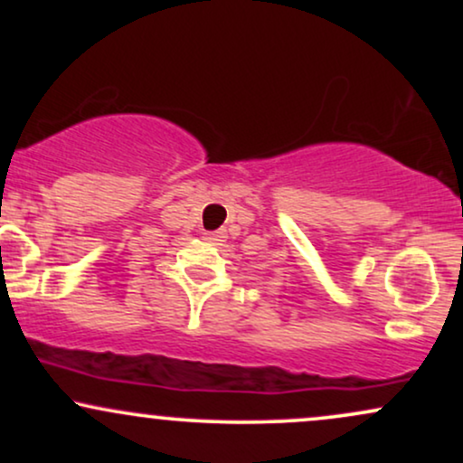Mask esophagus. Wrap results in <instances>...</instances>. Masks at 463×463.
<instances>
[{"label":"esophagus","instance_id":"34e87169","mask_svg":"<svg viewBox=\"0 0 463 463\" xmlns=\"http://www.w3.org/2000/svg\"><path fill=\"white\" fill-rule=\"evenodd\" d=\"M206 241H211V243H220V241H224L226 239V235L222 231H217V232H206Z\"/></svg>","mask_w":463,"mask_h":463}]
</instances>
